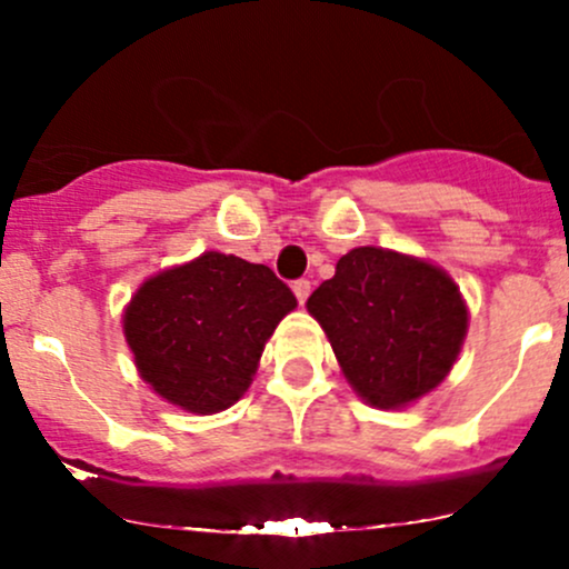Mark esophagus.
<instances>
[{"instance_id":"esophagus-1","label":"esophagus","mask_w":569,"mask_h":569,"mask_svg":"<svg viewBox=\"0 0 569 569\" xmlns=\"http://www.w3.org/2000/svg\"><path fill=\"white\" fill-rule=\"evenodd\" d=\"M291 291H295L297 302H300V306H306L308 295H311V280H306V278L295 280V283H291Z\"/></svg>"}]
</instances>
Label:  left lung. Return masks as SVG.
<instances>
[{
    "label": "left lung",
    "instance_id": "8db88e82",
    "mask_svg": "<svg viewBox=\"0 0 569 569\" xmlns=\"http://www.w3.org/2000/svg\"><path fill=\"white\" fill-rule=\"evenodd\" d=\"M338 366L371 407L396 410L446 380L468 332L460 286L435 263L355 248L308 297Z\"/></svg>",
    "mask_w": 569,
    "mask_h": 569
}]
</instances>
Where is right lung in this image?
Listing matches in <instances>:
<instances>
[{
    "mask_svg": "<svg viewBox=\"0 0 569 569\" xmlns=\"http://www.w3.org/2000/svg\"><path fill=\"white\" fill-rule=\"evenodd\" d=\"M295 308L272 269L209 250L148 278L126 306L123 336L153 391L211 416L242 399L263 343Z\"/></svg>",
    "mask_w": 569,
    "mask_h": 569,
    "instance_id": "1",
    "label": "right lung"
}]
</instances>
